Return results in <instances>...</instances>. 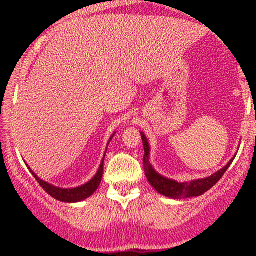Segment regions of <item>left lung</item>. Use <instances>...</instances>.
I'll return each instance as SVG.
<instances>
[{
	"label": "left lung",
	"instance_id": "left-lung-1",
	"mask_svg": "<svg viewBox=\"0 0 256 256\" xmlns=\"http://www.w3.org/2000/svg\"><path fill=\"white\" fill-rule=\"evenodd\" d=\"M142 140H143V146H144V158H143V166H144V172L148 182L150 185L154 188L155 190L161 195L167 196V198H196V196H201L202 194L208 192L219 182V179L224 176V173L228 171V168L234 161V158H231L230 162L225 167H222V170L218 172H216L210 177L204 178V179H196V180L192 182H184V183H178V182L172 180L164 176L158 174V173L152 168L150 165V161H149V154H150V146H149L148 140L144 134H142Z\"/></svg>",
	"mask_w": 256,
	"mask_h": 256
}]
</instances>
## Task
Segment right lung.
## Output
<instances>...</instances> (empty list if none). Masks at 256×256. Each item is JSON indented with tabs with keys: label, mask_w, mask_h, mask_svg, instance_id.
Wrapping results in <instances>:
<instances>
[{
	"label": "right lung",
	"mask_w": 256,
	"mask_h": 256,
	"mask_svg": "<svg viewBox=\"0 0 256 256\" xmlns=\"http://www.w3.org/2000/svg\"><path fill=\"white\" fill-rule=\"evenodd\" d=\"M116 134H112V137L110 138V140L113 138V136ZM106 155V154H104ZM104 158H102L101 161V165L98 167V171L95 174V177L91 179L90 182H88L86 184L82 185V186L78 188H73V189H62V188H58L54 186V185L46 183V182L42 180L36 176V173H34V171H31V168L28 167L30 170L32 176L36 178V180L40 183V186L46 190L52 198H54L55 200H58L61 202H70V204H73V202H80L83 200L90 198L94 192L98 190L100 183H101V179H102V174H104Z\"/></svg>",
	"instance_id": "obj_1"
}]
</instances>
